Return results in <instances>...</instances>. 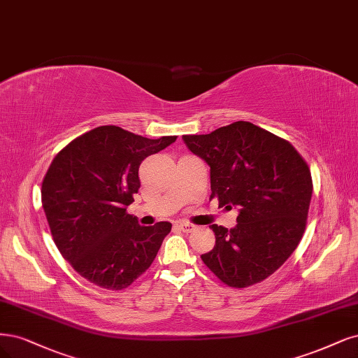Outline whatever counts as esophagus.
Segmentation results:
<instances>
[{
    "label": "esophagus",
    "instance_id": "34e87169",
    "mask_svg": "<svg viewBox=\"0 0 358 358\" xmlns=\"http://www.w3.org/2000/svg\"><path fill=\"white\" fill-rule=\"evenodd\" d=\"M178 227H179L183 232H191V231L195 229V225H192L191 222H185V220H183V222H179Z\"/></svg>",
    "mask_w": 358,
    "mask_h": 358
}]
</instances>
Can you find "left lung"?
Instances as JSON below:
<instances>
[{
    "label": "left lung",
    "mask_w": 358,
    "mask_h": 358,
    "mask_svg": "<svg viewBox=\"0 0 358 358\" xmlns=\"http://www.w3.org/2000/svg\"><path fill=\"white\" fill-rule=\"evenodd\" d=\"M185 143L210 166V200L237 206V225L210 228L215 248L201 255L224 282L243 289L285 264L305 232L313 178L294 146L249 121L208 134H185Z\"/></svg>",
    "instance_id": "8db88e82"
}]
</instances>
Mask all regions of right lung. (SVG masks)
<instances>
[{
	"label": "right lung",
	"mask_w": 358,
	"mask_h": 358,
	"mask_svg": "<svg viewBox=\"0 0 358 358\" xmlns=\"http://www.w3.org/2000/svg\"><path fill=\"white\" fill-rule=\"evenodd\" d=\"M176 138L101 126L53 158L41 185L44 213L62 256L93 285L122 290L154 262L171 224L141 227L127 206L141 188V163Z\"/></svg>",
	"instance_id": "add662e5"
}]
</instances>
